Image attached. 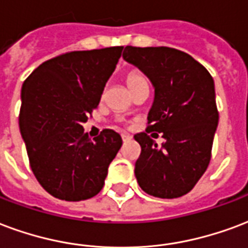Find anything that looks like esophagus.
<instances>
[{"mask_svg":"<svg viewBox=\"0 0 248 248\" xmlns=\"http://www.w3.org/2000/svg\"><path fill=\"white\" fill-rule=\"evenodd\" d=\"M131 139V135H129V134H122V140L124 142H127V140H130Z\"/></svg>","mask_w":248,"mask_h":248,"instance_id":"1","label":"esophagus"}]
</instances>
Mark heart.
I'll return each instance as SVG.
<instances>
[{
    "mask_svg": "<svg viewBox=\"0 0 248 248\" xmlns=\"http://www.w3.org/2000/svg\"><path fill=\"white\" fill-rule=\"evenodd\" d=\"M126 82H127V87L130 88V91L135 92L138 91L139 88L146 87L148 85L147 78H144V75L142 72H139L137 69H133V71H130L126 75Z\"/></svg>",
    "mask_w": 248,
    "mask_h": 248,
    "instance_id": "heart-1",
    "label": "heart"
}]
</instances>
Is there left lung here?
Wrapping results in <instances>:
<instances>
[{
  "mask_svg": "<svg viewBox=\"0 0 248 248\" xmlns=\"http://www.w3.org/2000/svg\"><path fill=\"white\" fill-rule=\"evenodd\" d=\"M124 59L155 88L146 131L134 135L142 148L135 177L154 197H181L193 189L212 159L218 124L212 75L190 55L170 47L126 46ZM157 132L165 138L161 148L153 139Z\"/></svg>",
  "mask_w": 248,
  "mask_h": 248,
  "instance_id": "1",
  "label": "left lung"
}]
</instances>
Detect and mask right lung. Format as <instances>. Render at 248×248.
I'll return each mask as SVG.
<instances>
[{
	"label": "right lung",
	"instance_id": "right-lung-1",
	"mask_svg": "<svg viewBox=\"0 0 248 248\" xmlns=\"http://www.w3.org/2000/svg\"><path fill=\"white\" fill-rule=\"evenodd\" d=\"M122 46L71 51L42 63L22 85L19 129L39 184L56 199L81 201L100 193L122 138L104 129L84 133L118 63Z\"/></svg>",
	"mask_w": 248,
	"mask_h": 248
}]
</instances>
